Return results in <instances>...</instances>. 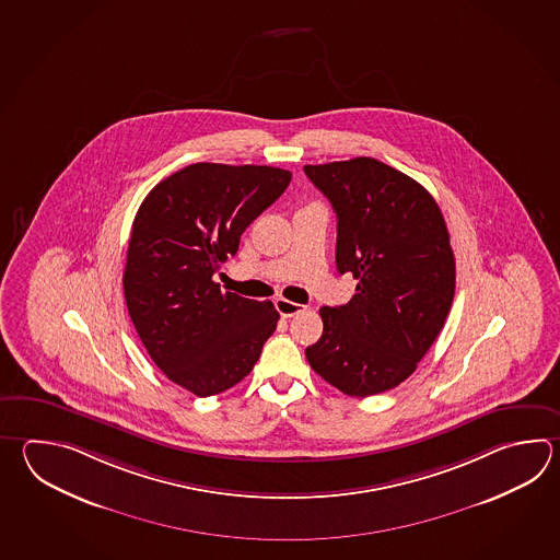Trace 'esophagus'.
I'll return each mask as SVG.
<instances>
[{"label":"esophagus","mask_w":560,"mask_h":560,"mask_svg":"<svg viewBox=\"0 0 560 560\" xmlns=\"http://www.w3.org/2000/svg\"><path fill=\"white\" fill-rule=\"evenodd\" d=\"M275 307L279 311V315L281 317H293V315H299V313H303L305 311V305H299V303H293V301H287V299L279 298L275 301Z\"/></svg>","instance_id":"1"}]
</instances>
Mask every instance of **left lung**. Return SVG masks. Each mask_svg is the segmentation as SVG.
<instances>
[{
	"mask_svg": "<svg viewBox=\"0 0 560 560\" xmlns=\"http://www.w3.org/2000/svg\"><path fill=\"white\" fill-rule=\"evenodd\" d=\"M337 213L339 273L357 279L341 307L320 308L308 365L349 397L411 377L455 298V255L433 195L373 158L305 165Z\"/></svg>",
	"mask_w": 560,
	"mask_h": 560,
	"instance_id": "1",
	"label": "left lung"
}]
</instances>
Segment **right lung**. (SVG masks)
Wrapping results in <instances>:
<instances>
[{"label": "right lung", "instance_id": "1", "mask_svg": "<svg viewBox=\"0 0 560 560\" xmlns=\"http://www.w3.org/2000/svg\"><path fill=\"white\" fill-rule=\"evenodd\" d=\"M289 182L279 167L194 163L158 183L133 219L129 317L165 377L197 397L247 377L277 329L271 301L223 293L213 275Z\"/></svg>", "mask_w": 560, "mask_h": 560}]
</instances>
